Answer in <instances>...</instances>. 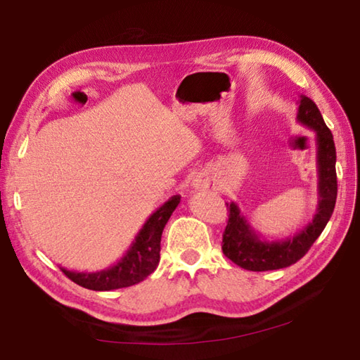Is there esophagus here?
I'll list each match as a JSON object with an SVG mask.
<instances>
[{
  "label": "esophagus",
  "mask_w": 360,
  "mask_h": 360,
  "mask_svg": "<svg viewBox=\"0 0 360 360\" xmlns=\"http://www.w3.org/2000/svg\"><path fill=\"white\" fill-rule=\"evenodd\" d=\"M193 186L197 187V188H210V187H212L214 184H212L211 179H208V178H198V179H195V184Z\"/></svg>",
  "instance_id": "esophagus-1"
}]
</instances>
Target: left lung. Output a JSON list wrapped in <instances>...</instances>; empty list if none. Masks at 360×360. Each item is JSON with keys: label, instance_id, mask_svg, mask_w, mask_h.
<instances>
[{"label": "left lung", "instance_id": "left-lung-1", "mask_svg": "<svg viewBox=\"0 0 360 360\" xmlns=\"http://www.w3.org/2000/svg\"><path fill=\"white\" fill-rule=\"evenodd\" d=\"M297 122L316 135V162H318V208L313 221L294 236L284 240H266L255 231L238 205L227 203L229 222L222 235V252L233 264L249 271H268L285 268L300 260L313 243L319 238L330 219L337 202V150L332 131L327 129L316 103L300 95L297 101Z\"/></svg>", "mask_w": 360, "mask_h": 360}]
</instances>
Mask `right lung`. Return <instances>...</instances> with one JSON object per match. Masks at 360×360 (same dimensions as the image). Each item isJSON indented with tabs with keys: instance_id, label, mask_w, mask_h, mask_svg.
Masks as SVG:
<instances>
[{
	"instance_id": "add662e5",
	"label": "right lung",
	"mask_w": 360,
	"mask_h": 360,
	"mask_svg": "<svg viewBox=\"0 0 360 360\" xmlns=\"http://www.w3.org/2000/svg\"><path fill=\"white\" fill-rule=\"evenodd\" d=\"M179 202V195H173L155 212H152L148 221L144 222L143 229L138 231L129 251L112 266L94 273L71 271L63 266H60V270L72 283L90 290H114L141 283L158 265L162 231Z\"/></svg>"
}]
</instances>
